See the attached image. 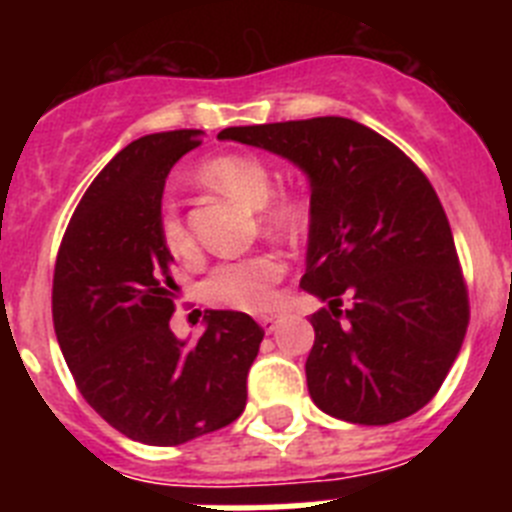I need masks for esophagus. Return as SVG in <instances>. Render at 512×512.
I'll return each instance as SVG.
<instances>
[{
    "instance_id": "esophagus-1",
    "label": "esophagus",
    "mask_w": 512,
    "mask_h": 512,
    "mask_svg": "<svg viewBox=\"0 0 512 512\" xmlns=\"http://www.w3.org/2000/svg\"><path fill=\"white\" fill-rule=\"evenodd\" d=\"M259 323H261V328L266 330V333H271V330L277 328V323H279V315H264V318H261Z\"/></svg>"
}]
</instances>
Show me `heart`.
Listing matches in <instances>:
<instances>
[{
    "instance_id": "b5f03b06",
    "label": "heart",
    "mask_w": 512,
    "mask_h": 512,
    "mask_svg": "<svg viewBox=\"0 0 512 512\" xmlns=\"http://www.w3.org/2000/svg\"><path fill=\"white\" fill-rule=\"evenodd\" d=\"M200 179L217 192L228 194L253 210H261V220L269 233L297 235L305 228L307 207L302 197L292 192L271 197L274 174H271V166L256 153H223V156L210 158L202 164ZM158 233L166 251L176 259H192L197 253L192 233L176 207H166L161 212ZM282 277L284 261L277 253H256V256L215 266L202 284V295L210 305L259 315V312L274 310L277 284Z\"/></svg>"
}]
</instances>
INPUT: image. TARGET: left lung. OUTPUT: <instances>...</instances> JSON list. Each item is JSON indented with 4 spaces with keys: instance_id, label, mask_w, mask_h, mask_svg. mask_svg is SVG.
<instances>
[{
    "instance_id": "8db88e82",
    "label": "left lung",
    "mask_w": 512,
    "mask_h": 512,
    "mask_svg": "<svg viewBox=\"0 0 512 512\" xmlns=\"http://www.w3.org/2000/svg\"><path fill=\"white\" fill-rule=\"evenodd\" d=\"M217 138L277 153L310 182L300 284L328 302L310 315L312 402L359 425L418 413L449 374L469 323L454 235L423 171L348 117L225 128Z\"/></svg>"
}]
</instances>
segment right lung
Listing matches in <instances>:
<instances>
[{
	"mask_svg": "<svg viewBox=\"0 0 512 512\" xmlns=\"http://www.w3.org/2000/svg\"><path fill=\"white\" fill-rule=\"evenodd\" d=\"M202 130L153 133L122 148L81 197L53 274V328L84 400L148 446H179L246 408L264 341L251 315L205 310L194 343L169 328L174 256L158 233L166 176Z\"/></svg>",
	"mask_w": 512,
	"mask_h": 512,
	"instance_id": "1",
	"label": "right lung"
}]
</instances>
